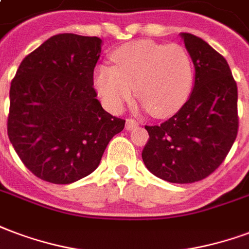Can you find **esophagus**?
<instances>
[{"instance_id":"esophagus-1","label":"esophagus","mask_w":249,"mask_h":249,"mask_svg":"<svg viewBox=\"0 0 249 249\" xmlns=\"http://www.w3.org/2000/svg\"><path fill=\"white\" fill-rule=\"evenodd\" d=\"M139 125V123L134 119H126V123H125V128L128 130H132L133 128H136Z\"/></svg>"}]
</instances>
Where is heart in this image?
<instances>
[{
	"label": "heart",
	"mask_w": 249,
	"mask_h": 249,
	"mask_svg": "<svg viewBox=\"0 0 249 249\" xmlns=\"http://www.w3.org/2000/svg\"><path fill=\"white\" fill-rule=\"evenodd\" d=\"M113 66L101 64L95 71V87L101 100L117 112L136 96L157 117L179 109L193 87V64L182 46L139 40L113 51Z\"/></svg>",
	"instance_id": "obj_1"
}]
</instances>
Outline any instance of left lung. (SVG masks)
I'll return each instance as SVG.
<instances>
[{"label":"left lung","mask_w":249,"mask_h":249,"mask_svg":"<svg viewBox=\"0 0 249 249\" xmlns=\"http://www.w3.org/2000/svg\"><path fill=\"white\" fill-rule=\"evenodd\" d=\"M195 67L189 100L162 124L145 125L148 170L163 181L193 183L216 170L239 129L237 86L227 60L199 36L182 33Z\"/></svg>","instance_id":"1"}]
</instances>
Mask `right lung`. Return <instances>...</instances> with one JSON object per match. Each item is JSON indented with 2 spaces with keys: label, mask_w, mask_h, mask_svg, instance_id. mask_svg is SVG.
Masks as SVG:
<instances>
[{
  "label": "right lung",
  "mask_w": 249,
  "mask_h": 249,
  "mask_svg": "<svg viewBox=\"0 0 249 249\" xmlns=\"http://www.w3.org/2000/svg\"><path fill=\"white\" fill-rule=\"evenodd\" d=\"M101 39L64 33L22 60L10 86L7 136L23 165L56 185L95 170L125 120L106 112L93 88Z\"/></svg>",
  "instance_id": "1"
}]
</instances>
